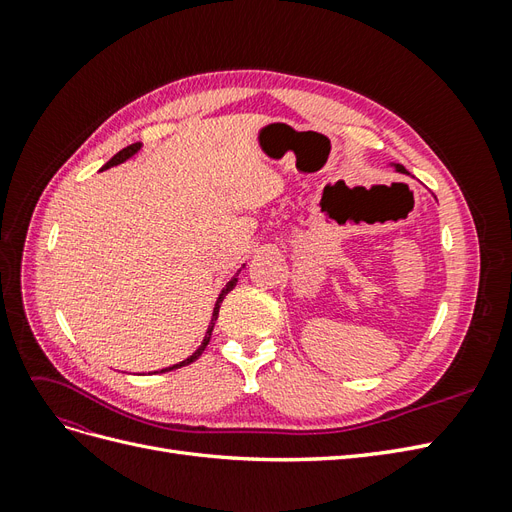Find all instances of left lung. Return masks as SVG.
Here are the masks:
<instances>
[{
    "mask_svg": "<svg viewBox=\"0 0 512 512\" xmlns=\"http://www.w3.org/2000/svg\"><path fill=\"white\" fill-rule=\"evenodd\" d=\"M395 170H397V173H408V170L401 166V164H395Z\"/></svg>",
    "mask_w": 512,
    "mask_h": 512,
    "instance_id": "1",
    "label": "left lung"
}]
</instances>
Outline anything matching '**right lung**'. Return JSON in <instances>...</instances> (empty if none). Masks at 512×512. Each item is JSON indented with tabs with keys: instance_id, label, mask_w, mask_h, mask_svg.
<instances>
[{
	"instance_id": "obj_1",
	"label": "right lung",
	"mask_w": 512,
	"mask_h": 512,
	"mask_svg": "<svg viewBox=\"0 0 512 512\" xmlns=\"http://www.w3.org/2000/svg\"><path fill=\"white\" fill-rule=\"evenodd\" d=\"M141 149V143H134V145H128L126 149H121L117 156H113L111 160H108L104 166H102V170H106V168H111V166H117V164H121V162H126L128 158H132L134 153ZM237 286V277H232V280L226 284V288L220 292V297H218V301H215V307H213V316H211V322H209V329H207V333H205V339H203V344L198 346V350L196 352H192V356H188V359L185 361H181V363H177V365H173V367H166V369H162L160 374H164V371H170V369H179V367H183V365H190V363H194L200 354H203V350L207 348V344H209V339H211V333H213V327H215V320H218V314H220V305H222V301H224V297L226 294Z\"/></svg>"
}]
</instances>
